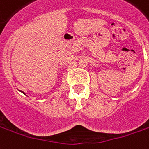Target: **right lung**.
<instances>
[{
	"instance_id": "1",
	"label": "right lung",
	"mask_w": 149,
	"mask_h": 149,
	"mask_svg": "<svg viewBox=\"0 0 149 149\" xmlns=\"http://www.w3.org/2000/svg\"><path fill=\"white\" fill-rule=\"evenodd\" d=\"M22 92H23V91H22ZM23 93H24V92H23Z\"/></svg>"
}]
</instances>
